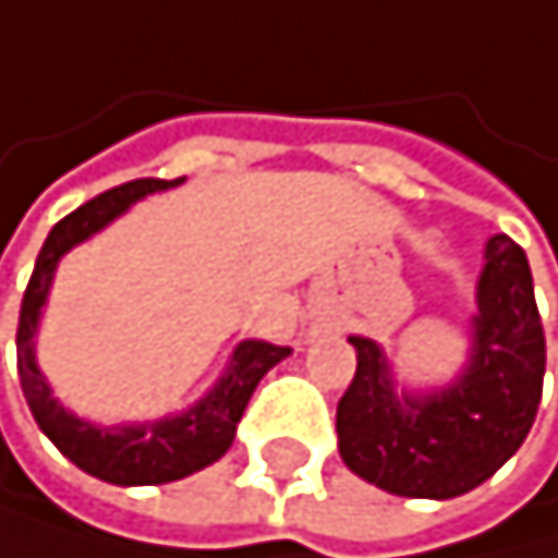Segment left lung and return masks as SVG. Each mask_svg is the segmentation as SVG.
Wrapping results in <instances>:
<instances>
[{"label": "left lung", "mask_w": 558, "mask_h": 558, "mask_svg": "<svg viewBox=\"0 0 558 558\" xmlns=\"http://www.w3.org/2000/svg\"><path fill=\"white\" fill-rule=\"evenodd\" d=\"M469 352L444 384H401L377 339L349 335L356 377L335 412L352 475L409 499H450L482 486L518 454L535 423L545 335L524 251L493 233L482 251Z\"/></svg>", "instance_id": "left-lung-1"}]
</instances>
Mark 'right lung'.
Masks as SVG:
<instances>
[{"label": "right lung", "mask_w": 558, "mask_h": 558, "mask_svg": "<svg viewBox=\"0 0 558 558\" xmlns=\"http://www.w3.org/2000/svg\"><path fill=\"white\" fill-rule=\"evenodd\" d=\"M174 184L181 181H157V178L129 181L89 198L86 206L69 213L62 223H54V230L48 233V241L37 255L34 276L20 307L16 366H20L23 398H27L40 433L76 469L100 482H111V486H163V482H178L184 475L209 469L213 461H219L230 450L236 437V423H241L258 380L293 352L290 345H276L265 339H241L233 345L223 374L213 380V388L202 398H195L187 409L160 415V420L114 423V426L94 423L54 398V388L37 363V331H40V317H45V303L51 296L54 272H59V262L72 247L86 244L89 236H97L104 227H111L114 219L125 216L135 202L167 192Z\"/></svg>", "instance_id": "obj_1"}]
</instances>
